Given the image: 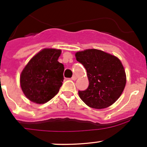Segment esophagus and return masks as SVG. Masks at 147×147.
Masks as SVG:
<instances>
[{"mask_svg":"<svg viewBox=\"0 0 147 147\" xmlns=\"http://www.w3.org/2000/svg\"><path fill=\"white\" fill-rule=\"evenodd\" d=\"M76 78H77V77L76 76H74V75L71 77V79L73 80V81H76Z\"/></svg>","mask_w":147,"mask_h":147,"instance_id":"obj_1","label":"esophagus"}]
</instances>
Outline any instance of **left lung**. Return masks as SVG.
<instances>
[{
	"instance_id": "left-lung-1",
	"label": "left lung",
	"mask_w": 147,
	"mask_h": 147,
	"mask_svg": "<svg viewBox=\"0 0 147 147\" xmlns=\"http://www.w3.org/2000/svg\"><path fill=\"white\" fill-rule=\"evenodd\" d=\"M87 72L89 86L78 95L88 106L102 109L113 105L120 97L126 85V74L115 56L96 49L75 54Z\"/></svg>"
}]
</instances>
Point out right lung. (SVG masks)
<instances>
[{
  "label": "right lung",
  "instance_id": "1",
  "mask_svg": "<svg viewBox=\"0 0 147 147\" xmlns=\"http://www.w3.org/2000/svg\"><path fill=\"white\" fill-rule=\"evenodd\" d=\"M61 49L45 48L34 56L21 72L20 86L30 101L44 104L58 93L64 66L58 61Z\"/></svg>",
  "mask_w": 147,
  "mask_h": 147
}]
</instances>
